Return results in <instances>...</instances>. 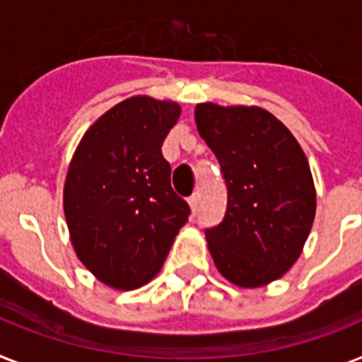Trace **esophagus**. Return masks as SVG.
<instances>
[{
  "mask_svg": "<svg viewBox=\"0 0 362 362\" xmlns=\"http://www.w3.org/2000/svg\"><path fill=\"white\" fill-rule=\"evenodd\" d=\"M199 202H201V197H199V193H193V195L189 197V206H191V211H193V214H197V210H199Z\"/></svg>",
  "mask_w": 362,
  "mask_h": 362,
  "instance_id": "esophagus-1",
  "label": "esophagus"
}]
</instances>
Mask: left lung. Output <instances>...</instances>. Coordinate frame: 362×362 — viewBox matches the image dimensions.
<instances>
[{
    "label": "left lung",
    "mask_w": 362,
    "mask_h": 362,
    "mask_svg": "<svg viewBox=\"0 0 362 362\" xmlns=\"http://www.w3.org/2000/svg\"><path fill=\"white\" fill-rule=\"evenodd\" d=\"M197 130L227 184L223 221L206 228L223 277L242 288L266 286L293 266L316 214L307 156L290 130L257 105L199 104Z\"/></svg>",
    "instance_id": "1"
}]
</instances>
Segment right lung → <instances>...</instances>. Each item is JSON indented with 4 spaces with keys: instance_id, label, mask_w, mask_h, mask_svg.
Instances as JSON below:
<instances>
[{
    "instance_id": "1",
    "label": "right lung",
    "mask_w": 362,
    "mask_h": 362,
    "mask_svg": "<svg viewBox=\"0 0 362 362\" xmlns=\"http://www.w3.org/2000/svg\"><path fill=\"white\" fill-rule=\"evenodd\" d=\"M180 105L132 96L105 111L79 141L63 208L78 258L98 281L135 290L156 277L189 217L161 154Z\"/></svg>"
}]
</instances>
